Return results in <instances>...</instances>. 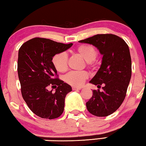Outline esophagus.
I'll return each instance as SVG.
<instances>
[{
	"label": "esophagus",
	"instance_id": "1",
	"mask_svg": "<svg viewBox=\"0 0 146 146\" xmlns=\"http://www.w3.org/2000/svg\"><path fill=\"white\" fill-rule=\"evenodd\" d=\"M72 89H73V90H80V88H79V87H75V86H73V87H72Z\"/></svg>",
	"mask_w": 146,
	"mask_h": 146
}]
</instances>
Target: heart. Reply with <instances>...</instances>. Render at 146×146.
<instances>
[{
    "label": "heart",
    "instance_id": "1",
    "mask_svg": "<svg viewBox=\"0 0 146 146\" xmlns=\"http://www.w3.org/2000/svg\"><path fill=\"white\" fill-rule=\"evenodd\" d=\"M76 51L86 60L87 66L93 67L94 66L98 52L92 46L89 44H81L76 49ZM56 69L60 72L66 71L68 63V56L66 52H62L56 54L52 59ZM88 74L85 71H70L65 75L64 80L67 83L73 86H81L85 80L88 79Z\"/></svg>",
    "mask_w": 146,
    "mask_h": 146
}]
</instances>
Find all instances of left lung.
I'll use <instances>...</instances> for the list:
<instances>
[{
	"mask_svg": "<svg viewBox=\"0 0 146 146\" xmlns=\"http://www.w3.org/2000/svg\"><path fill=\"white\" fill-rule=\"evenodd\" d=\"M79 42L92 44L103 55L100 67L90 81L100 86L103 84V92L93 90L86 106L95 116H108L118 110L127 94L132 75L129 46L123 38L113 34L96 35Z\"/></svg>",
	"mask_w": 146,
	"mask_h": 146,
	"instance_id": "left-lung-1",
	"label": "left lung"
}]
</instances>
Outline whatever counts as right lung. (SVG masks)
<instances>
[{
	"label": "right lung",
	"mask_w": 146,
	"mask_h": 146,
	"mask_svg": "<svg viewBox=\"0 0 146 146\" xmlns=\"http://www.w3.org/2000/svg\"><path fill=\"white\" fill-rule=\"evenodd\" d=\"M72 45L36 37L23 43L19 50L17 73L21 94L30 110L41 118L56 119L64 112L65 98L72 88L55 77L57 71L52 60ZM49 86H58L55 93L47 90Z\"/></svg>",
	"instance_id": "add662e5"
}]
</instances>
